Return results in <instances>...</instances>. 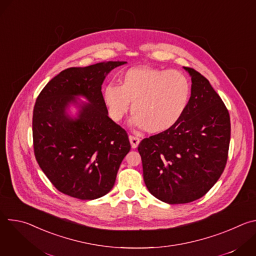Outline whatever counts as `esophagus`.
Listing matches in <instances>:
<instances>
[{
  "label": "esophagus",
  "instance_id": "esophagus-1",
  "mask_svg": "<svg viewBox=\"0 0 256 256\" xmlns=\"http://www.w3.org/2000/svg\"><path fill=\"white\" fill-rule=\"evenodd\" d=\"M130 144H132V149H136L138 147V144H140V138L138 136H130Z\"/></svg>",
  "mask_w": 256,
  "mask_h": 256
}]
</instances>
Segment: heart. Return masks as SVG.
<instances>
[{
	"instance_id": "1",
	"label": "heart",
	"mask_w": 256,
	"mask_h": 256,
	"mask_svg": "<svg viewBox=\"0 0 256 256\" xmlns=\"http://www.w3.org/2000/svg\"><path fill=\"white\" fill-rule=\"evenodd\" d=\"M190 91V80L182 72L142 66L128 70L120 78V85L107 84L103 100L116 122L122 118L132 102L134 124L150 134H160L180 120Z\"/></svg>"
}]
</instances>
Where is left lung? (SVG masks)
<instances>
[{"mask_svg": "<svg viewBox=\"0 0 256 256\" xmlns=\"http://www.w3.org/2000/svg\"><path fill=\"white\" fill-rule=\"evenodd\" d=\"M180 120L170 130L144 138L138 147L146 186L158 200L188 204L204 196L222 175L229 152L228 109L198 70Z\"/></svg>", "mask_w": 256, "mask_h": 256, "instance_id": "8db88e82", "label": "left lung"}]
</instances>
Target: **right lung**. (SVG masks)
Wrapping results in <instances>:
<instances>
[{
    "label": "right lung",
    "mask_w": 256,
    "mask_h": 256,
    "mask_svg": "<svg viewBox=\"0 0 256 256\" xmlns=\"http://www.w3.org/2000/svg\"><path fill=\"white\" fill-rule=\"evenodd\" d=\"M126 62L66 68L36 99L32 118L34 155L54 186L66 196L91 200L108 194L130 150L126 132L108 116L101 92L105 76ZM79 94L90 103L72 120L65 108Z\"/></svg>",
    "instance_id": "1"
}]
</instances>
